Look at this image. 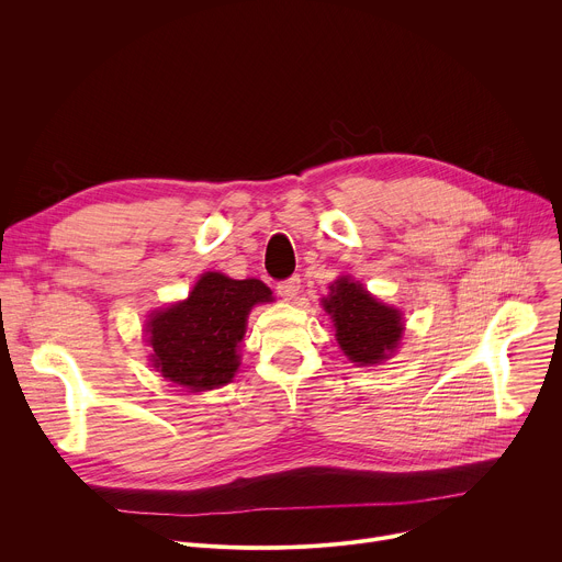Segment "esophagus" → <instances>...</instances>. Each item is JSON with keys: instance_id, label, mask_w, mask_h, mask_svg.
Wrapping results in <instances>:
<instances>
[{"instance_id": "1", "label": "esophagus", "mask_w": 562, "mask_h": 562, "mask_svg": "<svg viewBox=\"0 0 562 562\" xmlns=\"http://www.w3.org/2000/svg\"><path fill=\"white\" fill-rule=\"evenodd\" d=\"M278 295L280 297H284V300H293L295 295H297V291H300V278L297 276H293V278H289V280H284V282H278Z\"/></svg>"}]
</instances>
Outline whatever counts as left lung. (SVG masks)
Instances as JSON below:
<instances>
[{"label":"left lung","mask_w":562,"mask_h":562,"mask_svg":"<svg viewBox=\"0 0 562 562\" xmlns=\"http://www.w3.org/2000/svg\"><path fill=\"white\" fill-rule=\"evenodd\" d=\"M329 289L323 306L334 319L336 340L345 356L360 367L391 358L405 331L403 313L373 297L349 276L338 278Z\"/></svg>","instance_id":"obj_1"}]
</instances>
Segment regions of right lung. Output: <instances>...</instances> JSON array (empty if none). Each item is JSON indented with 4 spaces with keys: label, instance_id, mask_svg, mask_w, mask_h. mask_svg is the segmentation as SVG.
I'll list each match as a JSON object with an SVG mask.
<instances>
[{
    "label": "right lung",
    "instance_id": "add662e5",
    "mask_svg": "<svg viewBox=\"0 0 562 562\" xmlns=\"http://www.w3.org/2000/svg\"><path fill=\"white\" fill-rule=\"evenodd\" d=\"M271 300V289L256 278L233 280L215 271L200 276L187 300L148 315L155 371L193 393L224 386L239 367L237 347L251 308Z\"/></svg>",
    "mask_w": 562,
    "mask_h": 562
}]
</instances>
